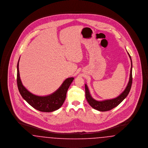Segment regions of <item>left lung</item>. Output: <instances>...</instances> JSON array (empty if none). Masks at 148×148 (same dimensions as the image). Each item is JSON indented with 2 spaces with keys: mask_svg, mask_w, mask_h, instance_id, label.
Listing matches in <instances>:
<instances>
[{
  "mask_svg": "<svg viewBox=\"0 0 148 148\" xmlns=\"http://www.w3.org/2000/svg\"><path fill=\"white\" fill-rule=\"evenodd\" d=\"M127 54L131 60V69H130L129 80L128 84L127 85L125 89L124 90V92H123L122 93H121V94H120L118 97H116L115 98L112 99L106 100H103V101H97L92 98V96L90 94L89 90L88 87L87 86V85L85 84V97H86V99L88 103L89 104V105L94 109L99 110L100 112L109 111L118 106L120 103L121 101H123V100L127 96L130 90L131 86L132 84V81H133L132 61L131 56L128 52H127Z\"/></svg>",
  "mask_w": 148,
  "mask_h": 148,
  "instance_id": "left-lung-1",
  "label": "left lung"
}]
</instances>
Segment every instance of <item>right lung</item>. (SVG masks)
Segmentation results:
<instances>
[{"label":"right lung","instance_id":"obj_1","mask_svg":"<svg viewBox=\"0 0 148 148\" xmlns=\"http://www.w3.org/2000/svg\"><path fill=\"white\" fill-rule=\"evenodd\" d=\"M19 59L17 64L16 80L18 90L23 98L34 109L42 112H52L59 109L63 104L68 89L74 77L65 79L56 91L50 95L43 97L35 95L29 92L21 83L19 71Z\"/></svg>","mask_w":148,"mask_h":148}]
</instances>
